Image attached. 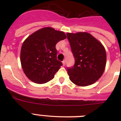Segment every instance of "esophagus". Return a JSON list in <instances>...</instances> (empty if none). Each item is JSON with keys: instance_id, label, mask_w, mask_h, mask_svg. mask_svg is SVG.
Returning <instances> with one entry per match:
<instances>
[{"instance_id": "esophagus-1", "label": "esophagus", "mask_w": 121, "mask_h": 121, "mask_svg": "<svg viewBox=\"0 0 121 121\" xmlns=\"http://www.w3.org/2000/svg\"><path fill=\"white\" fill-rule=\"evenodd\" d=\"M65 63H66L65 60H63V61H62V64H63V66H65Z\"/></svg>"}]
</instances>
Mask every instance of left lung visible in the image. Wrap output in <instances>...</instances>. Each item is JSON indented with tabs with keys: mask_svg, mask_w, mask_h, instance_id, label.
Returning a JSON list of instances; mask_svg holds the SVG:
<instances>
[{
	"mask_svg": "<svg viewBox=\"0 0 121 121\" xmlns=\"http://www.w3.org/2000/svg\"><path fill=\"white\" fill-rule=\"evenodd\" d=\"M75 64L68 68L70 81L79 86L94 84L102 76L107 62L102 43L87 32L67 33Z\"/></svg>",
	"mask_w": 121,
	"mask_h": 121,
	"instance_id": "1",
	"label": "left lung"
}]
</instances>
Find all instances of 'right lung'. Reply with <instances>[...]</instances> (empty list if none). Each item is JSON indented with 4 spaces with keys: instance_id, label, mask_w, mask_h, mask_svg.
I'll use <instances>...</instances> for the list:
<instances>
[{
    "instance_id": "obj_1",
    "label": "right lung",
    "mask_w": 121,
    "mask_h": 121,
    "mask_svg": "<svg viewBox=\"0 0 121 121\" xmlns=\"http://www.w3.org/2000/svg\"><path fill=\"white\" fill-rule=\"evenodd\" d=\"M66 38L64 32L48 26L39 29L24 40L21 62L29 79L36 84H45L53 79L62 65L57 60L56 45Z\"/></svg>"
}]
</instances>
